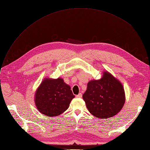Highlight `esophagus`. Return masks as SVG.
Here are the masks:
<instances>
[{"mask_svg":"<svg viewBox=\"0 0 150 150\" xmlns=\"http://www.w3.org/2000/svg\"><path fill=\"white\" fill-rule=\"evenodd\" d=\"M82 94H81V93H79V94H78V95H77L76 96V97H77V98H81L82 97Z\"/></svg>","mask_w":150,"mask_h":150,"instance_id":"1","label":"esophagus"}]
</instances>
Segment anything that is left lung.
Masks as SVG:
<instances>
[{
  "mask_svg": "<svg viewBox=\"0 0 150 150\" xmlns=\"http://www.w3.org/2000/svg\"><path fill=\"white\" fill-rule=\"evenodd\" d=\"M82 97L89 112L101 119L117 115L125 102L122 83L107 71L99 80L88 82Z\"/></svg>",
  "mask_w": 150,
  "mask_h": 150,
  "instance_id": "left-lung-1",
  "label": "left lung"
}]
</instances>
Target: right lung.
Returning <instances> with one entry per match:
<instances>
[{
  "instance_id": "right-lung-1",
  "label": "right lung",
  "mask_w": 150,
  "mask_h": 150,
  "mask_svg": "<svg viewBox=\"0 0 150 150\" xmlns=\"http://www.w3.org/2000/svg\"><path fill=\"white\" fill-rule=\"evenodd\" d=\"M75 96L69 85L63 79L46 78L35 94V102L40 113L48 117H56L69 108Z\"/></svg>"
}]
</instances>
